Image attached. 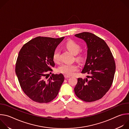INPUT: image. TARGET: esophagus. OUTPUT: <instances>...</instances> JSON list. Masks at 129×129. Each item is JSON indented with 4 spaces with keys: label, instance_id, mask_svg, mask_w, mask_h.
Masks as SVG:
<instances>
[{
    "label": "esophagus",
    "instance_id": "1",
    "mask_svg": "<svg viewBox=\"0 0 129 129\" xmlns=\"http://www.w3.org/2000/svg\"><path fill=\"white\" fill-rule=\"evenodd\" d=\"M64 77L65 78V79H68V78H69L70 77V76H66V75H64Z\"/></svg>",
    "mask_w": 129,
    "mask_h": 129
}]
</instances>
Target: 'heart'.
Here are the masks:
<instances>
[{"label":"heart","mask_w":129,"mask_h":129,"mask_svg":"<svg viewBox=\"0 0 129 129\" xmlns=\"http://www.w3.org/2000/svg\"><path fill=\"white\" fill-rule=\"evenodd\" d=\"M65 46L73 54H77L80 51L81 49L80 45L72 40H70L67 42ZM60 54V50L59 49L57 48L54 51L52 56V59L54 62H59ZM81 56H79L78 57V59H81ZM78 69L79 66L76 64H63L58 68L59 72L68 76L75 74V73L78 71Z\"/></svg>","instance_id":"1"}]
</instances>
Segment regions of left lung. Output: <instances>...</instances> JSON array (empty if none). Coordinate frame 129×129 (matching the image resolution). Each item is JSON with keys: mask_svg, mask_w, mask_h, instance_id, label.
Instances as JSON below:
<instances>
[{"mask_svg": "<svg viewBox=\"0 0 129 129\" xmlns=\"http://www.w3.org/2000/svg\"><path fill=\"white\" fill-rule=\"evenodd\" d=\"M87 44V57L82 73L87 78H78L75 93L81 100L91 102L101 99L111 87L115 72V63L109 47L102 39L89 32L75 35Z\"/></svg>", "mask_w": 129, "mask_h": 129, "instance_id": "obj_1", "label": "left lung"}]
</instances>
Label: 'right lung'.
Segmentation results:
<instances>
[{"mask_svg":"<svg viewBox=\"0 0 129 129\" xmlns=\"http://www.w3.org/2000/svg\"><path fill=\"white\" fill-rule=\"evenodd\" d=\"M64 38L38 37L25 44L18 54L16 74L24 93L34 102H50L59 93L63 75L52 74L47 79L46 72L54 66L53 53Z\"/></svg>","mask_w":129,"mask_h":129,"instance_id":"1","label":"right lung"}]
</instances>
